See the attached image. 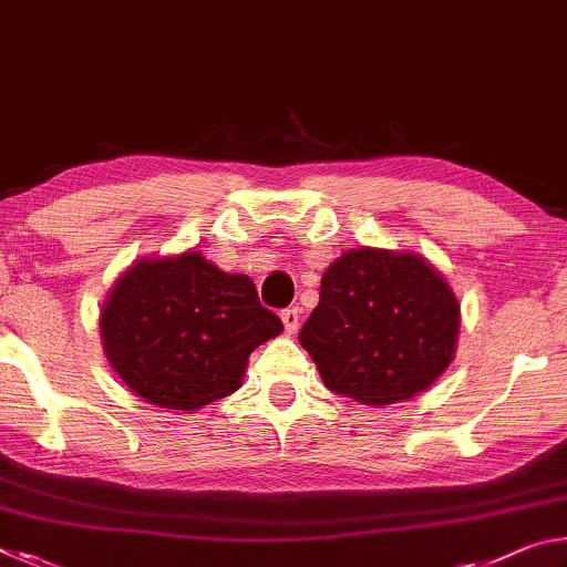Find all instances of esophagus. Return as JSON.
<instances>
[{
  "instance_id": "esophagus-1",
  "label": "esophagus",
  "mask_w": 567,
  "mask_h": 567,
  "mask_svg": "<svg viewBox=\"0 0 567 567\" xmlns=\"http://www.w3.org/2000/svg\"><path fill=\"white\" fill-rule=\"evenodd\" d=\"M280 318H282L285 330L290 334H295L297 328H300V310H297V307H287V310L280 312Z\"/></svg>"
}]
</instances>
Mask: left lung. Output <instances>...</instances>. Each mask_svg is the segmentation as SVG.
<instances>
[{
    "label": "left lung",
    "instance_id": "obj_1",
    "mask_svg": "<svg viewBox=\"0 0 567 567\" xmlns=\"http://www.w3.org/2000/svg\"><path fill=\"white\" fill-rule=\"evenodd\" d=\"M457 330V297L425 257L360 247L324 270L300 344L332 392L390 405L443 375Z\"/></svg>",
    "mask_w": 567,
    "mask_h": 567
}]
</instances>
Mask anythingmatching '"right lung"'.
<instances>
[{
	"label": "right lung",
	"mask_w": 567,
	"mask_h": 567,
	"mask_svg": "<svg viewBox=\"0 0 567 567\" xmlns=\"http://www.w3.org/2000/svg\"><path fill=\"white\" fill-rule=\"evenodd\" d=\"M104 354L134 395L197 410L243 385L247 358L282 332L247 275H227L189 249L140 260L102 305Z\"/></svg>",
	"instance_id": "1"
}]
</instances>
